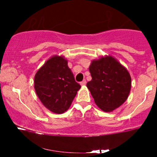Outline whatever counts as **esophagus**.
I'll list each match as a JSON object with an SVG mask.
<instances>
[{"label": "esophagus", "instance_id": "1", "mask_svg": "<svg viewBox=\"0 0 157 157\" xmlns=\"http://www.w3.org/2000/svg\"><path fill=\"white\" fill-rule=\"evenodd\" d=\"M86 80H83V81L80 82V85H81V86H84V85H86Z\"/></svg>", "mask_w": 157, "mask_h": 157}]
</instances>
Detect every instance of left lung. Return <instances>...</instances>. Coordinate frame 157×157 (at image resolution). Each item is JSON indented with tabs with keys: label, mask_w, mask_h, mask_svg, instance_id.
<instances>
[{
	"label": "left lung",
	"mask_w": 157,
	"mask_h": 157,
	"mask_svg": "<svg viewBox=\"0 0 157 157\" xmlns=\"http://www.w3.org/2000/svg\"><path fill=\"white\" fill-rule=\"evenodd\" d=\"M92 80L86 83L95 102L105 112L118 108L128 99L131 78L127 69L111 56L92 61Z\"/></svg>",
	"instance_id": "left-lung-1"
}]
</instances>
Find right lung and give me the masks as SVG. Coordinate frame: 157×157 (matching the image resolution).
I'll list each match as a JSON object with an SVG mask.
<instances>
[{
  "label": "right lung",
  "mask_w": 157,
  "mask_h": 157,
  "mask_svg": "<svg viewBox=\"0 0 157 157\" xmlns=\"http://www.w3.org/2000/svg\"><path fill=\"white\" fill-rule=\"evenodd\" d=\"M36 94L47 109L57 114L67 111L81 87L75 81L67 60L54 56L45 63L35 76Z\"/></svg>",
  "instance_id": "1"
}]
</instances>
